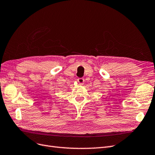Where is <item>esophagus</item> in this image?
Wrapping results in <instances>:
<instances>
[{"instance_id":"esophagus-1","label":"esophagus","mask_w":155,"mask_h":155,"mask_svg":"<svg viewBox=\"0 0 155 155\" xmlns=\"http://www.w3.org/2000/svg\"><path fill=\"white\" fill-rule=\"evenodd\" d=\"M84 81H85V80H84L83 78H78V82L79 83V85H83L84 83Z\"/></svg>"}]
</instances>
